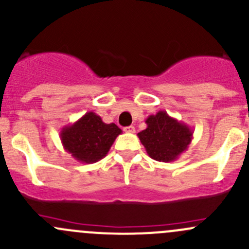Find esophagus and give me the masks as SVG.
<instances>
[{
	"instance_id": "34e87169",
	"label": "esophagus",
	"mask_w": 249,
	"mask_h": 249,
	"mask_svg": "<svg viewBox=\"0 0 249 249\" xmlns=\"http://www.w3.org/2000/svg\"><path fill=\"white\" fill-rule=\"evenodd\" d=\"M124 131L125 132H129V134H134V132H135V126L130 125V126L124 127Z\"/></svg>"
}]
</instances>
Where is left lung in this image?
<instances>
[{"label":"left lung","mask_w":249,"mask_h":249,"mask_svg":"<svg viewBox=\"0 0 249 249\" xmlns=\"http://www.w3.org/2000/svg\"><path fill=\"white\" fill-rule=\"evenodd\" d=\"M147 127L137 134L145 152L157 161L171 162L188 149L193 140L192 127L165 110H159L145 119Z\"/></svg>","instance_id":"left-lung-1"}]
</instances>
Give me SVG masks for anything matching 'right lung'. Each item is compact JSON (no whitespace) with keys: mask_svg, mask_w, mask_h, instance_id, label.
Instances as JSON below:
<instances>
[{"mask_svg":"<svg viewBox=\"0 0 249 249\" xmlns=\"http://www.w3.org/2000/svg\"><path fill=\"white\" fill-rule=\"evenodd\" d=\"M122 130L106 124L94 112H87L73 124L62 127L60 139L65 150L83 164H94L109 152Z\"/></svg>","mask_w":249,"mask_h":249,"instance_id":"1","label":"right lung"}]
</instances>
